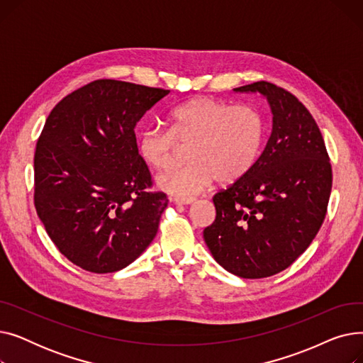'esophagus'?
I'll return each mask as SVG.
<instances>
[{"label": "esophagus", "mask_w": 363, "mask_h": 363, "mask_svg": "<svg viewBox=\"0 0 363 363\" xmlns=\"http://www.w3.org/2000/svg\"><path fill=\"white\" fill-rule=\"evenodd\" d=\"M174 201L177 204H189V203L194 201V199H181V197H177V199H174Z\"/></svg>", "instance_id": "esophagus-1"}]
</instances>
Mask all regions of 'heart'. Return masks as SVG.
Masks as SVG:
<instances>
[{
    "label": "heart",
    "mask_w": 363,
    "mask_h": 363,
    "mask_svg": "<svg viewBox=\"0 0 363 363\" xmlns=\"http://www.w3.org/2000/svg\"><path fill=\"white\" fill-rule=\"evenodd\" d=\"M169 130L147 128L138 135L143 160L155 169L174 162L178 144H191L182 167H172L156 182L163 191L182 199L203 193L215 179L228 184L249 174L256 164L263 141L264 121L250 106H233L199 97L172 110Z\"/></svg>",
    "instance_id": "obj_1"
}]
</instances>
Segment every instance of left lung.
Listing matches in <instances>:
<instances>
[{"label":"left lung","instance_id":"left-lung-1","mask_svg":"<svg viewBox=\"0 0 363 363\" xmlns=\"http://www.w3.org/2000/svg\"><path fill=\"white\" fill-rule=\"evenodd\" d=\"M260 92L272 110V133L249 174L215 194L216 219L203 237L215 260L257 279L287 269L327 215L333 169L322 133L294 95L271 82L235 88Z\"/></svg>","mask_w":363,"mask_h":363}]
</instances>
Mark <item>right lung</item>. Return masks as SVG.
<instances>
[{"mask_svg":"<svg viewBox=\"0 0 363 363\" xmlns=\"http://www.w3.org/2000/svg\"><path fill=\"white\" fill-rule=\"evenodd\" d=\"M169 92L97 79L45 121L33 157L35 208L59 252L88 272L123 269L157 234L169 200L150 191L135 125Z\"/></svg>","mask_w":363,"mask_h":363,"instance_id":"1","label":"right lung"}]
</instances>
